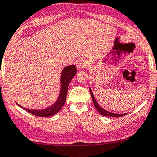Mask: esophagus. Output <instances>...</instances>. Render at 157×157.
<instances>
[{"label":"esophagus","instance_id":"1","mask_svg":"<svg viewBox=\"0 0 157 157\" xmlns=\"http://www.w3.org/2000/svg\"><path fill=\"white\" fill-rule=\"evenodd\" d=\"M88 63L87 61L85 59H79L78 61L76 62V67H78V69H83L84 67H86L87 66Z\"/></svg>","mask_w":157,"mask_h":157}]
</instances>
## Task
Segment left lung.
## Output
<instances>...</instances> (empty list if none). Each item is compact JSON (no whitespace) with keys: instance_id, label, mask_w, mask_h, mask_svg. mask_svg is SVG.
Masks as SVG:
<instances>
[{"instance_id":"1","label":"left lung","mask_w":157,"mask_h":157,"mask_svg":"<svg viewBox=\"0 0 157 157\" xmlns=\"http://www.w3.org/2000/svg\"><path fill=\"white\" fill-rule=\"evenodd\" d=\"M90 92L91 94V97H92V101H93L94 107H95L97 111L99 112L101 115L105 116V117H123V116H124L127 114V113H120V114L115 113H112V112H109V111H106V110L104 109L103 108L100 107V106L99 105V104H98V102L96 101V99H95V98H94L93 92H92V90H91L90 87Z\"/></svg>"}]
</instances>
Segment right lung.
I'll use <instances>...</instances> for the list:
<instances>
[{
  "label": "right lung",
  "mask_w": 157,
  "mask_h": 157,
  "mask_svg": "<svg viewBox=\"0 0 157 157\" xmlns=\"http://www.w3.org/2000/svg\"><path fill=\"white\" fill-rule=\"evenodd\" d=\"M76 72V67L74 65H68L63 69L60 76V92H59V97L55 103L49 107L44 108V109H29V108H26L19 105L18 103L17 105L20 108L25 109L26 111L33 114L35 116H37V117H48L55 115L60 111V109L65 104L69 84L74 77Z\"/></svg>",
  "instance_id": "obj_1"
}]
</instances>
